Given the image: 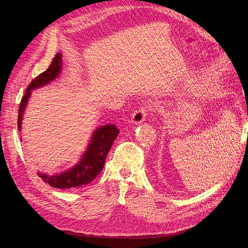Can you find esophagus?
<instances>
[{"label":"esophagus","mask_w":248,"mask_h":248,"mask_svg":"<svg viewBox=\"0 0 248 248\" xmlns=\"http://www.w3.org/2000/svg\"><path fill=\"white\" fill-rule=\"evenodd\" d=\"M147 111H148L147 108H145V107H141L139 109L134 110L132 112V116H131V122L136 125L140 124L145 120V118L147 116Z\"/></svg>","instance_id":"obj_1"}]
</instances>
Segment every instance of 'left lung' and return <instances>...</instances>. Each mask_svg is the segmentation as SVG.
Segmentation results:
<instances>
[{
  "label": "left lung",
  "mask_w": 248,
  "mask_h": 248,
  "mask_svg": "<svg viewBox=\"0 0 248 248\" xmlns=\"http://www.w3.org/2000/svg\"><path fill=\"white\" fill-rule=\"evenodd\" d=\"M247 116H248V111H247Z\"/></svg>",
  "instance_id": "obj_1"
}]
</instances>
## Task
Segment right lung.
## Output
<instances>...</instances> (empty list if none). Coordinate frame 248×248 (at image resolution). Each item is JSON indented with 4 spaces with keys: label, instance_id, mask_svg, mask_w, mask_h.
Listing matches in <instances>:
<instances>
[{
    "label": "right lung",
    "instance_id": "1",
    "mask_svg": "<svg viewBox=\"0 0 248 248\" xmlns=\"http://www.w3.org/2000/svg\"><path fill=\"white\" fill-rule=\"evenodd\" d=\"M62 69V55L58 52L51 64L44 72L39 74L35 78L29 87L25 96L22 97L18 110V119H17V127L18 131L21 129V120L24 116V111L27 107L29 97L31 95V91L34 89L40 88L49 84L54 80ZM119 134V130L116 125H104L97 128L94 132L91 140H90L88 148L85 151L84 155L81 156L80 160L76 166L70 168L61 174L56 175H47L44 172H37L44 182L48 183L51 187L60 189L65 188H73V187L81 186L89 184L97 177V175L102 170L106 162L107 155L110 150L115 140Z\"/></svg>",
    "mask_w": 248,
    "mask_h": 248
}]
</instances>
